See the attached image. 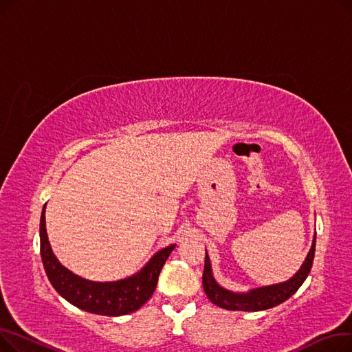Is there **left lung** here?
<instances>
[{"instance_id":"left-lung-1","label":"left lung","mask_w":352,"mask_h":352,"mask_svg":"<svg viewBox=\"0 0 352 352\" xmlns=\"http://www.w3.org/2000/svg\"><path fill=\"white\" fill-rule=\"evenodd\" d=\"M314 254H316V235L312 238L311 250L302 263L301 268L295 272L289 280L278 284L258 287L248 289L245 292H234L231 289H227L221 287L212 275V267L211 260L206 250V264H204V274H202V287L210 298L211 302L215 305L230 309V311H264L268 308H272L284 301H287L291 295L297 292V289L302 285L305 278L308 276Z\"/></svg>"}]
</instances>
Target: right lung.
I'll list each match as a JSON object with an SVG mask.
<instances>
[{
  "instance_id": "right-lung-1",
  "label": "right lung",
  "mask_w": 352,
  "mask_h": 352,
  "mask_svg": "<svg viewBox=\"0 0 352 352\" xmlns=\"http://www.w3.org/2000/svg\"><path fill=\"white\" fill-rule=\"evenodd\" d=\"M45 206L40 223L41 258L51 285L64 300L91 314L120 317L137 311L151 298L160 272L175 244L155 252L138 272L124 280L108 283L89 281L65 268L54 255L45 228Z\"/></svg>"
}]
</instances>
